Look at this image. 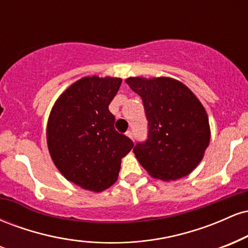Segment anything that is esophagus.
I'll return each mask as SVG.
<instances>
[{
    "mask_svg": "<svg viewBox=\"0 0 248 248\" xmlns=\"http://www.w3.org/2000/svg\"><path fill=\"white\" fill-rule=\"evenodd\" d=\"M126 135L128 136V138H129L130 139V140H135V136H134V133L133 132H130V130H129V132H127L126 133Z\"/></svg>",
    "mask_w": 248,
    "mask_h": 248,
    "instance_id": "1",
    "label": "esophagus"
}]
</instances>
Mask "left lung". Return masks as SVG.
Segmentation results:
<instances>
[{
  "mask_svg": "<svg viewBox=\"0 0 248 248\" xmlns=\"http://www.w3.org/2000/svg\"><path fill=\"white\" fill-rule=\"evenodd\" d=\"M141 96L148 120V139L134 147L148 173L162 181L187 176L203 160L210 143L205 108L183 82L176 79H126Z\"/></svg>",
  "mask_w": 248,
  "mask_h": 248,
  "instance_id": "1",
  "label": "left lung"
}]
</instances>
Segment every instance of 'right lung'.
<instances>
[{
	"mask_svg": "<svg viewBox=\"0 0 248 248\" xmlns=\"http://www.w3.org/2000/svg\"><path fill=\"white\" fill-rule=\"evenodd\" d=\"M122 79L84 77L61 94L51 109L47 148L55 166L67 181L90 191H104L115 183L121 158L133 141L114 128L108 109Z\"/></svg>",
	"mask_w": 248,
	"mask_h": 248,
	"instance_id": "obj_1",
	"label": "right lung"
}]
</instances>
